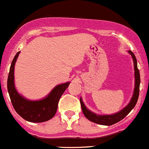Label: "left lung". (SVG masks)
<instances>
[{"label":"left lung","instance_id":"1","mask_svg":"<svg viewBox=\"0 0 149 149\" xmlns=\"http://www.w3.org/2000/svg\"><path fill=\"white\" fill-rule=\"evenodd\" d=\"M128 52L132 56V58L134 63V70H135V88H134L133 95H132L130 101L129 103L125 108H122L121 111H119L117 113L109 115H100L97 114V113H94L92 111H89L86 108V105H84V103L83 100H82V98L80 97L81 106V109L82 111H83L84 115L86 119H88L91 122L98 124V125H106V126L114 125V124L117 123V122L122 120L133 109L134 107L136 105L137 101H138V96H139L141 77H140V72L138 68L137 60L135 54L130 50H129Z\"/></svg>","mask_w":149,"mask_h":149}]
</instances>
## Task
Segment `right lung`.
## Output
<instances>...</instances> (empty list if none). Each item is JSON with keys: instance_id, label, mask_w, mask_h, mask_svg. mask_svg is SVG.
Listing matches in <instances>:
<instances>
[{"instance_id": "1", "label": "right lung", "mask_w": 149, "mask_h": 149, "mask_svg": "<svg viewBox=\"0 0 149 149\" xmlns=\"http://www.w3.org/2000/svg\"><path fill=\"white\" fill-rule=\"evenodd\" d=\"M20 52H18L11 63L7 80V88L13 107L21 117L30 122H47L54 117L58 102L70 82L57 85L45 97L38 100H30L17 92L14 84V66Z\"/></svg>"}]
</instances>
